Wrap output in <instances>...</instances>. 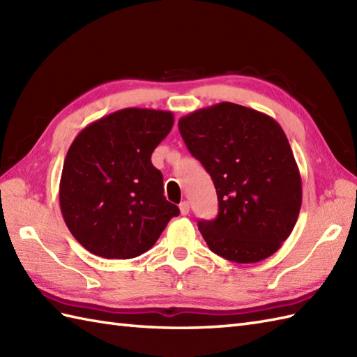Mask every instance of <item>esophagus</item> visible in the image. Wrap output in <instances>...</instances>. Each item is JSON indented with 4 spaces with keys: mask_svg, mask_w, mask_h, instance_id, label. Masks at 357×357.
<instances>
[{
    "mask_svg": "<svg viewBox=\"0 0 357 357\" xmlns=\"http://www.w3.org/2000/svg\"><path fill=\"white\" fill-rule=\"evenodd\" d=\"M179 210H181V215H188V211H190V202H188V201L181 202Z\"/></svg>",
    "mask_w": 357,
    "mask_h": 357,
    "instance_id": "obj_1",
    "label": "esophagus"
}]
</instances>
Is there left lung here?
Instances as JSON below:
<instances>
[{"instance_id": "8db88e82", "label": "left lung", "mask_w": 357, "mask_h": 357, "mask_svg": "<svg viewBox=\"0 0 357 357\" xmlns=\"http://www.w3.org/2000/svg\"><path fill=\"white\" fill-rule=\"evenodd\" d=\"M190 153L213 179L219 213L198 227L211 252L253 264L290 236L302 204V181L287 136L265 113L219 102L179 119Z\"/></svg>"}]
</instances>
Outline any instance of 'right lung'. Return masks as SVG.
Masks as SVG:
<instances>
[{
	"mask_svg": "<svg viewBox=\"0 0 357 357\" xmlns=\"http://www.w3.org/2000/svg\"><path fill=\"white\" fill-rule=\"evenodd\" d=\"M173 113L123 109L82 128L64 159L59 206L73 238L105 259H132L155 245L179 208L164 196L151 153Z\"/></svg>",
	"mask_w": 357,
	"mask_h": 357,
	"instance_id": "obj_1",
	"label": "right lung"
}]
</instances>
